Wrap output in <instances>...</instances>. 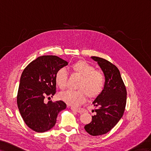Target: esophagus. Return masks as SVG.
I'll return each instance as SVG.
<instances>
[{
	"mask_svg": "<svg viewBox=\"0 0 151 151\" xmlns=\"http://www.w3.org/2000/svg\"><path fill=\"white\" fill-rule=\"evenodd\" d=\"M71 109L72 110H74V111H77L78 113H83L86 111V110L83 109H82V108H75V107H71Z\"/></svg>",
	"mask_w": 151,
	"mask_h": 151,
	"instance_id": "34e87169",
	"label": "esophagus"
}]
</instances>
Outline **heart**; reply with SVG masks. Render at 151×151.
<instances>
[{
    "label": "heart",
    "mask_w": 151,
    "mask_h": 151,
    "mask_svg": "<svg viewBox=\"0 0 151 151\" xmlns=\"http://www.w3.org/2000/svg\"><path fill=\"white\" fill-rule=\"evenodd\" d=\"M74 70L83 76L79 90L68 89L62 92L59 98L69 105L77 106L86 101L88 93L91 96L98 95L103 89L105 83V76L99 71L94 70L92 65L85 61H78L73 64ZM68 70L62 68L56 73L55 82L61 89L67 86Z\"/></svg>",
    "instance_id": "heart-1"
}]
</instances>
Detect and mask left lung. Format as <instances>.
<instances>
[{
    "instance_id": "obj_1",
    "label": "left lung",
    "mask_w": 151,
    "mask_h": 151,
    "mask_svg": "<svg viewBox=\"0 0 151 151\" xmlns=\"http://www.w3.org/2000/svg\"><path fill=\"white\" fill-rule=\"evenodd\" d=\"M97 62L105 76L102 91L92 102L96 114L92 121L85 126L87 132L92 136L104 134L110 131L122 117L126 104V89L121 73L115 65L98 57H91Z\"/></svg>"
}]
</instances>
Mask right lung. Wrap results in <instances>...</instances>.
Returning a JSON list of instances; mask_svg holds the SVG:
<instances>
[{"label": "right lung", "mask_w": 151, "mask_h": 151, "mask_svg": "<svg viewBox=\"0 0 151 151\" xmlns=\"http://www.w3.org/2000/svg\"><path fill=\"white\" fill-rule=\"evenodd\" d=\"M68 64L55 55L37 57L27 66L21 75L17 105L25 123L38 133L45 132L55 126L58 114L65 109L63 101L46 103V96L55 94L57 72Z\"/></svg>", "instance_id": "1"}]
</instances>
